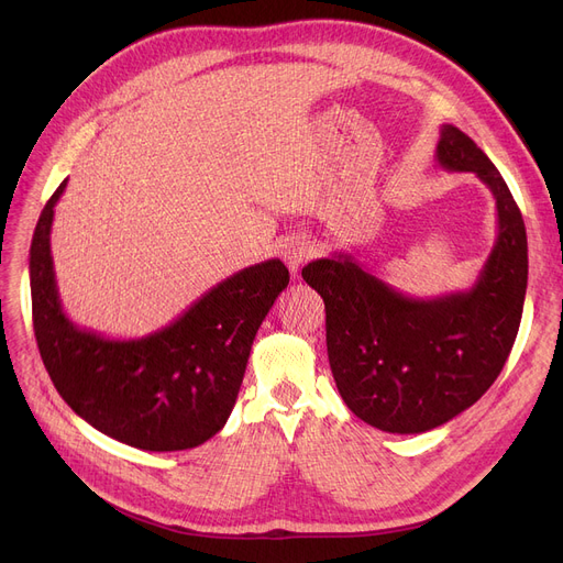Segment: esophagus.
I'll return each mask as SVG.
<instances>
[{
  "instance_id": "obj_1",
  "label": "esophagus",
  "mask_w": 563,
  "mask_h": 563,
  "mask_svg": "<svg viewBox=\"0 0 563 563\" xmlns=\"http://www.w3.org/2000/svg\"><path fill=\"white\" fill-rule=\"evenodd\" d=\"M312 244L306 236H289V240L280 246V255L285 260V264L289 266L291 274H297L301 266L312 257Z\"/></svg>"
}]
</instances>
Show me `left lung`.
I'll return each mask as SVG.
<instances>
[{
  "label": "left lung",
  "instance_id": "obj_1",
  "mask_svg": "<svg viewBox=\"0 0 563 563\" xmlns=\"http://www.w3.org/2000/svg\"><path fill=\"white\" fill-rule=\"evenodd\" d=\"M435 159L470 170L493 191L497 240L467 291L410 299L346 253L303 266L327 306L335 386L356 416L388 433H422L475 404L516 342L527 291V232L518 205L482 147L440 128Z\"/></svg>",
  "mask_w": 563,
  "mask_h": 563
}]
</instances>
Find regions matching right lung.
<instances>
[{"instance_id": "obj_1", "label": "right lung", "mask_w": 563, "mask_h": 563, "mask_svg": "<svg viewBox=\"0 0 563 563\" xmlns=\"http://www.w3.org/2000/svg\"><path fill=\"white\" fill-rule=\"evenodd\" d=\"M64 180L43 207L29 251L34 333L56 393L104 435L147 452L202 445L228 422L262 319L289 283L280 260L236 272L139 340L75 327L58 301L49 230Z\"/></svg>"}]
</instances>
